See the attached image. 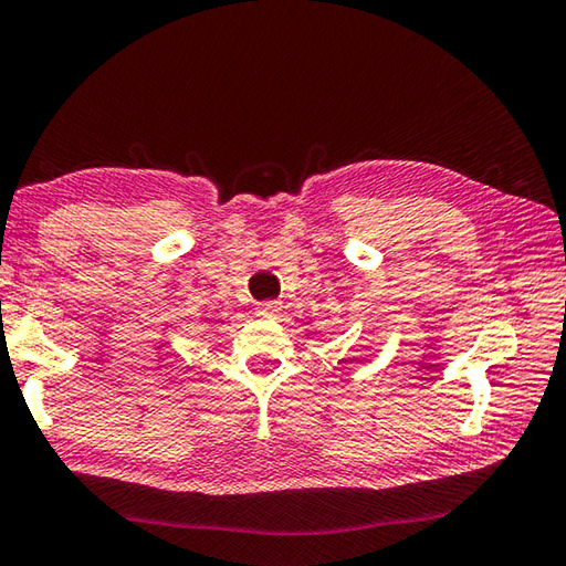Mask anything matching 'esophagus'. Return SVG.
Segmentation results:
<instances>
[{
  "instance_id": "obj_1",
  "label": "esophagus",
  "mask_w": 566,
  "mask_h": 566,
  "mask_svg": "<svg viewBox=\"0 0 566 566\" xmlns=\"http://www.w3.org/2000/svg\"><path fill=\"white\" fill-rule=\"evenodd\" d=\"M256 313H259L261 317L279 315V313H281V303H275V300H266V303H261V305L256 307Z\"/></svg>"
}]
</instances>
